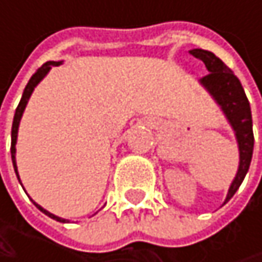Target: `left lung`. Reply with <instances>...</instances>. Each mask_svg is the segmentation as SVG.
Here are the masks:
<instances>
[{
	"instance_id": "1",
	"label": "left lung",
	"mask_w": 262,
	"mask_h": 262,
	"mask_svg": "<svg viewBox=\"0 0 262 262\" xmlns=\"http://www.w3.org/2000/svg\"><path fill=\"white\" fill-rule=\"evenodd\" d=\"M189 54L205 63L209 74L205 76L200 81L212 94L217 103L222 106L231 126L235 130L236 141L239 147V167H238V173L229 188V192L225 202L228 203L236 192V189L239 188L241 182L244 181L249 171L250 161H252L255 139H253V129H252L250 104L239 80L236 79L235 74L214 53L195 48V50H191Z\"/></svg>"
}]
</instances>
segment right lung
Listing matches in <instances>:
<instances>
[{
    "label": "right lung",
    "instance_id": "add662e5",
    "mask_svg": "<svg viewBox=\"0 0 262 262\" xmlns=\"http://www.w3.org/2000/svg\"><path fill=\"white\" fill-rule=\"evenodd\" d=\"M57 65H60V62H47V63H43L33 76H31V79L28 80V83H27L26 89H24V94H23V98H21V101H19V104H18V107H16V112H15V117H13V124H12V147H10V153H12V161H13V168H15V173H16V176H18V170H16V162H15V153H16V148H15V144H16V136H18V126H19V121H21V117H23V112H24V109H26L27 106V101H28V98H30V95H31V92H33V89H34V86L40 81V80L45 77V74L51 70V67H57ZM18 179H19V176H18ZM34 203V202H33ZM45 215H48V217H51V219H54V220H57V222H62V223H65L67 220H63V219H60V217H57V215H54V214H51V212H48V211H45L42 206H39L37 203H34Z\"/></svg>",
    "mask_w": 262,
    "mask_h": 262
}]
</instances>
